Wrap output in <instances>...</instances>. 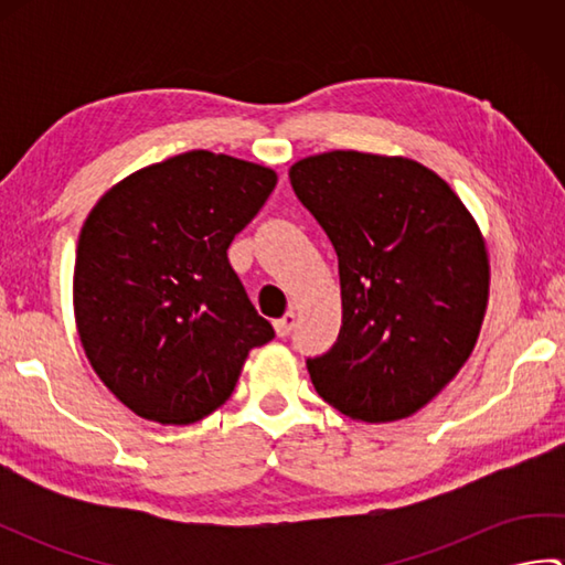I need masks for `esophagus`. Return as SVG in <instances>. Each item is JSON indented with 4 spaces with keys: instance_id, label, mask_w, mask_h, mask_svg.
Returning <instances> with one entry per match:
<instances>
[{
    "instance_id": "1",
    "label": "esophagus",
    "mask_w": 565,
    "mask_h": 565,
    "mask_svg": "<svg viewBox=\"0 0 565 565\" xmlns=\"http://www.w3.org/2000/svg\"><path fill=\"white\" fill-rule=\"evenodd\" d=\"M294 326H296V313H286L284 318H279V320H274V332L279 334V338H286V334H289L291 330H294Z\"/></svg>"
}]
</instances>
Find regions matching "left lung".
Wrapping results in <instances>:
<instances>
[{
  "instance_id": "8db88e82",
  "label": "left lung",
  "mask_w": 565,
  "mask_h": 565,
  "mask_svg": "<svg viewBox=\"0 0 565 565\" xmlns=\"http://www.w3.org/2000/svg\"><path fill=\"white\" fill-rule=\"evenodd\" d=\"M340 259L342 328L308 359L318 395L356 423L415 415L473 354L490 257L473 213L423 162L330 150L289 170Z\"/></svg>"
}]
</instances>
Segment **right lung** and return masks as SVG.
Returning a JSON list of instances; mask_svg holds the SVG:
<instances>
[{
	"label": "right lung",
	"instance_id": "right-lung-1",
	"mask_svg": "<svg viewBox=\"0 0 565 565\" xmlns=\"http://www.w3.org/2000/svg\"><path fill=\"white\" fill-rule=\"evenodd\" d=\"M271 167L189 150L136 170L84 221L72 306L94 374L128 411L191 425L221 407L274 330L227 262Z\"/></svg>",
	"mask_w": 565,
	"mask_h": 565
}]
</instances>
